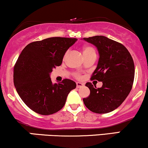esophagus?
Returning a JSON list of instances; mask_svg holds the SVG:
<instances>
[{"mask_svg":"<svg viewBox=\"0 0 148 148\" xmlns=\"http://www.w3.org/2000/svg\"><path fill=\"white\" fill-rule=\"evenodd\" d=\"M76 85H77V88H80V87H82V86H84V83H82V82H77L76 83Z\"/></svg>","mask_w":148,"mask_h":148,"instance_id":"34e87169","label":"esophagus"}]
</instances>
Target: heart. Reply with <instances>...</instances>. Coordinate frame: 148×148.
I'll return each mask as SVG.
<instances>
[{
  "mask_svg": "<svg viewBox=\"0 0 148 148\" xmlns=\"http://www.w3.org/2000/svg\"><path fill=\"white\" fill-rule=\"evenodd\" d=\"M67 55V53H66L65 56ZM83 55L84 57H88L91 56H96V51H95V48L93 47L90 46H86L83 48ZM76 77H79V75H76Z\"/></svg>",
  "mask_w": 148,
  "mask_h": 148,
  "instance_id": "obj_1",
  "label": "heart"
}]
</instances>
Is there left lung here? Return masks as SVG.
Here are the masks:
<instances>
[{"label":"left lung","mask_w":148,"mask_h":148,"mask_svg":"<svg viewBox=\"0 0 148 148\" xmlns=\"http://www.w3.org/2000/svg\"><path fill=\"white\" fill-rule=\"evenodd\" d=\"M83 39L94 45L100 55L91 79L102 82V87L98 88L91 82L86 83L90 95L83 102L91 112L107 114L118 108L132 88L135 73L133 59L123 44L106 36Z\"/></svg>","instance_id":"left-lung-1"}]
</instances>
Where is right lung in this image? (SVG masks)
<instances>
[{
  "label": "right lung",
  "mask_w": 148,
  "mask_h": 148,
  "mask_svg": "<svg viewBox=\"0 0 148 148\" xmlns=\"http://www.w3.org/2000/svg\"><path fill=\"white\" fill-rule=\"evenodd\" d=\"M77 40L50 37L34 41L19 55L14 67V84L21 100L34 112L41 115L57 112L75 88V82L69 79L53 84L50 74L62 64L66 52Z\"/></svg>",
  "instance_id": "1"
}]
</instances>
